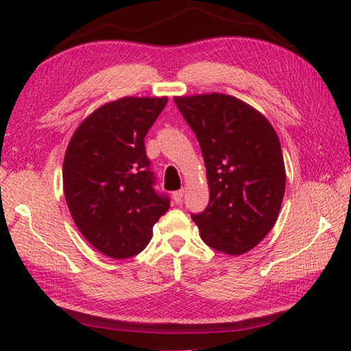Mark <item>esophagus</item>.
<instances>
[{"mask_svg": "<svg viewBox=\"0 0 351 351\" xmlns=\"http://www.w3.org/2000/svg\"><path fill=\"white\" fill-rule=\"evenodd\" d=\"M171 197H173V200H175V204H176V205H180V204L182 202V197H184V190H178V191H175L173 195H171Z\"/></svg>", "mask_w": 351, "mask_h": 351, "instance_id": "obj_1", "label": "esophagus"}]
</instances>
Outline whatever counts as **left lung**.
<instances>
[{"label": "left lung", "instance_id": "left-lung-1", "mask_svg": "<svg viewBox=\"0 0 351 351\" xmlns=\"http://www.w3.org/2000/svg\"><path fill=\"white\" fill-rule=\"evenodd\" d=\"M175 104L196 134L210 187V204L191 219L210 247L243 255L278 220L287 181L278 134L234 96H176Z\"/></svg>", "mask_w": 351, "mask_h": 351}]
</instances>
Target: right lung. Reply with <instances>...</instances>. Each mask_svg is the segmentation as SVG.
I'll return each instance as SVG.
<instances>
[{"label":"right lung","mask_w":351,"mask_h":351,"mask_svg":"<svg viewBox=\"0 0 351 351\" xmlns=\"http://www.w3.org/2000/svg\"><path fill=\"white\" fill-rule=\"evenodd\" d=\"M167 98H122L95 110L73 132L63 161L66 204L80 232L113 259L137 255L170 208L154 189L145 149Z\"/></svg>","instance_id":"obj_1"}]
</instances>
